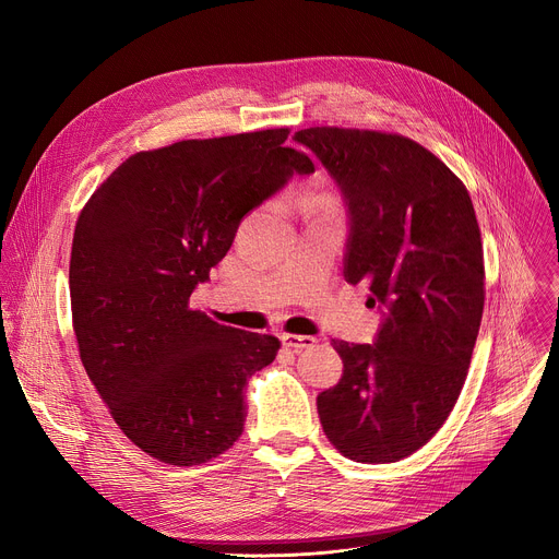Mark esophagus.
Wrapping results in <instances>:
<instances>
[{
  "instance_id": "34e87169",
  "label": "esophagus",
  "mask_w": 559,
  "mask_h": 559,
  "mask_svg": "<svg viewBox=\"0 0 559 559\" xmlns=\"http://www.w3.org/2000/svg\"><path fill=\"white\" fill-rule=\"evenodd\" d=\"M281 340H283V344H285V346L295 348V350L310 348V346L317 342V340H314V337H310V335H295V333H283V335H281Z\"/></svg>"
}]
</instances>
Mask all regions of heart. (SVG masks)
<instances>
[{
  "mask_svg": "<svg viewBox=\"0 0 559 559\" xmlns=\"http://www.w3.org/2000/svg\"><path fill=\"white\" fill-rule=\"evenodd\" d=\"M321 203H326L329 209H333V205H335V201H333V199H329V197H326V199H321Z\"/></svg>",
  "mask_w": 559,
  "mask_h": 559,
  "instance_id": "1",
  "label": "heart"
}]
</instances>
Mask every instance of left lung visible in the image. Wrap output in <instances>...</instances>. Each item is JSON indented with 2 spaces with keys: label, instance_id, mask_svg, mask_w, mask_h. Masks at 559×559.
Segmentation results:
<instances>
[{
  "label": "left lung",
  "instance_id": "left-lung-1",
  "mask_svg": "<svg viewBox=\"0 0 559 559\" xmlns=\"http://www.w3.org/2000/svg\"><path fill=\"white\" fill-rule=\"evenodd\" d=\"M337 181L350 215L344 276L388 308L376 344L333 340L340 383L317 396L348 460L399 462L444 426L485 306L483 238L464 183L399 133L310 127L295 135Z\"/></svg>",
  "mask_w": 559,
  "mask_h": 559
}]
</instances>
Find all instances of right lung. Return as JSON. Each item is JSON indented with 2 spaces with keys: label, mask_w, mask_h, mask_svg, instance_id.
I'll use <instances>...</instances> for the list:
<instances>
[{
  "label": "right lung",
  "mask_w": 559,
  "mask_h": 559,
  "mask_svg": "<svg viewBox=\"0 0 559 559\" xmlns=\"http://www.w3.org/2000/svg\"><path fill=\"white\" fill-rule=\"evenodd\" d=\"M289 129L138 152L93 192L70 258L72 329L87 378L131 442L165 464H203L238 442L247 380L281 342L190 308L242 217L312 160Z\"/></svg>",
  "instance_id": "1"
}]
</instances>
